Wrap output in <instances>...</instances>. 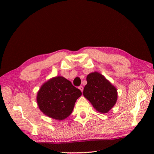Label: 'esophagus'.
<instances>
[{
    "mask_svg": "<svg viewBox=\"0 0 154 154\" xmlns=\"http://www.w3.org/2000/svg\"><path fill=\"white\" fill-rule=\"evenodd\" d=\"M79 89L81 90V92H83V86H80V87H79Z\"/></svg>",
    "mask_w": 154,
    "mask_h": 154,
    "instance_id": "obj_1",
    "label": "esophagus"
}]
</instances>
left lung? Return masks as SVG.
Instances as JSON below:
<instances>
[{"mask_svg": "<svg viewBox=\"0 0 154 154\" xmlns=\"http://www.w3.org/2000/svg\"><path fill=\"white\" fill-rule=\"evenodd\" d=\"M83 95L100 113H107L117 100V90L103 75L94 72L87 75Z\"/></svg>", "mask_w": 154, "mask_h": 154, "instance_id": "1", "label": "left lung"}]
</instances>
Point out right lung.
Listing matches in <instances>:
<instances>
[{"label":"right lung","mask_w":154,"mask_h":154,"mask_svg":"<svg viewBox=\"0 0 154 154\" xmlns=\"http://www.w3.org/2000/svg\"><path fill=\"white\" fill-rule=\"evenodd\" d=\"M82 93L71 81L58 76L45 82L39 90L37 103L45 115L62 120L70 115L75 103Z\"/></svg>","instance_id":"1"}]
</instances>
